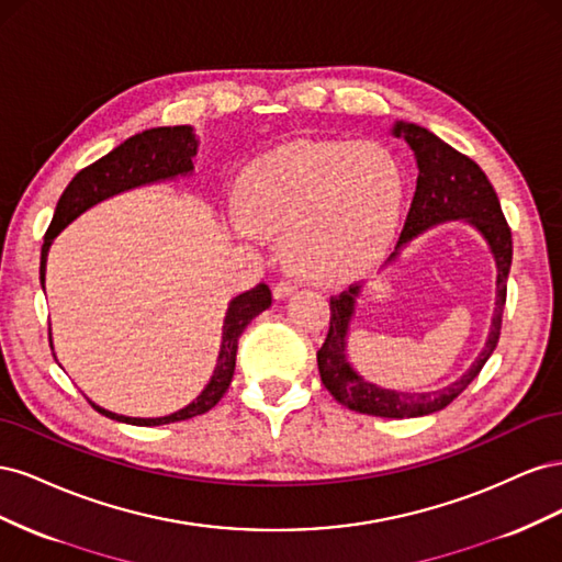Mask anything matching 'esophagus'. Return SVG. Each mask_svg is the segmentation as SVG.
<instances>
[{
  "instance_id": "1",
  "label": "esophagus",
  "mask_w": 562,
  "mask_h": 562,
  "mask_svg": "<svg viewBox=\"0 0 562 562\" xmlns=\"http://www.w3.org/2000/svg\"><path fill=\"white\" fill-rule=\"evenodd\" d=\"M295 288H297V283L295 281H291V279H281L277 285H274V297H288L291 293H295Z\"/></svg>"
}]
</instances>
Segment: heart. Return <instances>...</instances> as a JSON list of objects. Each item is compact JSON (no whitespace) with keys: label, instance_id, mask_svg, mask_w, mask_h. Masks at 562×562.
I'll use <instances>...</instances> for the list:
<instances>
[{"label":"heart","instance_id":"heart-1","mask_svg":"<svg viewBox=\"0 0 562 562\" xmlns=\"http://www.w3.org/2000/svg\"><path fill=\"white\" fill-rule=\"evenodd\" d=\"M403 203V171L378 143L302 140L250 164L236 206L252 229L283 236L300 274L335 281L375 262Z\"/></svg>","mask_w":562,"mask_h":562}]
</instances>
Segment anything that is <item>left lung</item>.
<instances>
[{
  "label": "left lung",
  "mask_w": 562,
  "mask_h": 562,
  "mask_svg": "<svg viewBox=\"0 0 562 562\" xmlns=\"http://www.w3.org/2000/svg\"><path fill=\"white\" fill-rule=\"evenodd\" d=\"M396 135H403L415 149L419 176L415 196L407 211L403 232L398 236V248L417 236L419 232L429 229L431 225L446 223V220L464 217L471 225L479 227L487 239L497 262V307L492 316L490 337L485 342L479 361L471 366L462 380L454 384L431 391V394H407V391L382 389L363 380L359 372L347 361V328L353 314V300L359 295V283H353L349 291L330 297V326L326 342L316 351L318 375L337 403H342L349 411L375 417H422L443 411L462 391L479 378L485 361L495 351L502 333V316L506 304V279L512 269L514 244L512 227L502 213L495 187L490 184L483 168L469 159L462 151H457L448 143H443L431 131L415 124H396ZM396 255V252H394ZM391 255V258H394Z\"/></svg>",
  "instance_id": "8db88e82"
}]
</instances>
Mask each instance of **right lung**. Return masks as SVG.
<instances>
[{"instance_id": "add662e5", "label": "right lung", "mask_w": 562, "mask_h": 562, "mask_svg": "<svg viewBox=\"0 0 562 562\" xmlns=\"http://www.w3.org/2000/svg\"><path fill=\"white\" fill-rule=\"evenodd\" d=\"M194 155H196V140L190 126H161V128H149L133 135V138L114 147L103 159L81 168V171L72 178V182L65 187V192L60 194L54 220H50V225L44 234L42 262H40L42 285H44V271H46V252L60 229H65L87 209L95 206L98 201H103L112 194L131 190V187H138V184L190 173ZM269 304H271V291L267 283H258L255 288H250V291L232 300L227 318H225V328H223V347H220L213 378L206 384V389L201 391V396L194 403L182 407V411L168 417L140 419V417L114 415L110 411H103V407H98L91 401L89 403L100 415L116 422L135 424V427H159V424L182 422V419H192L196 415L209 413L229 389L241 333L255 316L262 314L269 307Z\"/></svg>"}]
</instances>
